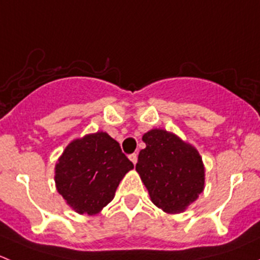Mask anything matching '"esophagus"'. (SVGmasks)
Returning a JSON list of instances; mask_svg holds the SVG:
<instances>
[{"mask_svg":"<svg viewBox=\"0 0 260 260\" xmlns=\"http://www.w3.org/2000/svg\"><path fill=\"white\" fill-rule=\"evenodd\" d=\"M129 159H131V161L133 162V165H136V164H137V159H138L137 154H136V153H132V154H129Z\"/></svg>","mask_w":260,"mask_h":260,"instance_id":"34e87169","label":"esophagus"}]
</instances>
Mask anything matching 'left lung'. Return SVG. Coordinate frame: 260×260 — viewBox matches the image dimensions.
I'll use <instances>...</instances> for the list:
<instances>
[{
  "label": "left lung",
  "instance_id": "left-lung-1",
  "mask_svg": "<svg viewBox=\"0 0 260 260\" xmlns=\"http://www.w3.org/2000/svg\"><path fill=\"white\" fill-rule=\"evenodd\" d=\"M136 170L151 201L167 214L185 211L204 191L205 169L198 149L165 129H151L142 137Z\"/></svg>",
  "mask_w": 260,
  "mask_h": 260
}]
</instances>
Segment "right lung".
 Segmentation results:
<instances>
[{
  "label": "right lung",
  "instance_id": "add662e5",
  "mask_svg": "<svg viewBox=\"0 0 260 260\" xmlns=\"http://www.w3.org/2000/svg\"><path fill=\"white\" fill-rule=\"evenodd\" d=\"M133 164L108 133L72 141L55 166V185L68 205L79 214L95 215L114 198Z\"/></svg>",
  "mask_w": 260,
  "mask_h": 260
}]
</instances>
